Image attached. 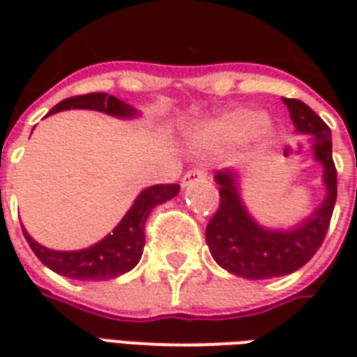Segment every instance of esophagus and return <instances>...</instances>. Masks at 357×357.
<instances>
[{
	"mask_svg": "<svg viewBox=\"0 0 357 357\" xmlns=\"http://www.w3.org/2000/svg\"><path fill=\"white\" fill-rule=\"evenodd\" d=\"M201 179H206V172L201 170V168H195V170L185 172V176L181 179V183L183 187L189 185V183H193V181H201Z\"/></svg>",
	"mask_w": 357,
	"mask_h": 357,
	"instance_id": "34e87169",
	"label": "esophagus"
}]
</instances>
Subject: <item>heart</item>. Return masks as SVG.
Instances as JSON below:
<instances>
[{"label": "heart", "instance_id": "1", "mask_svg": "<svg viewBox=\"0 0 357 357\" xmlns=\"http://www.w3.org/2000/svg\"><path fill=\"white\" fill-rule=\"evenodd\" d=\"M258 116L250 110H235L222 116L218 122L208 126L206 135L212 139H229V137H239L247 133L252 126H256Z\"/></svg>", "mask_w": 357, "mask_h": 357}]
</instances>
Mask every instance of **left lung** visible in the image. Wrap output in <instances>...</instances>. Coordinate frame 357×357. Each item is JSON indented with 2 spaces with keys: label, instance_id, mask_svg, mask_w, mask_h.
Listing matches in <instances>:
<instances>
[{
  "label": "left lung",
  "instance_id": "left-lung-1",
  "mask_svg": "<svg viewBox=\"0 0 357 357\" xmlns=\"http://www.w3.org/2000/svg\"><path fill=\"white\" fill-rule=\"evenodd\" d=\"M283 102L296 132L310 135L315 160L323 166L327 193L321 206L300 225L292 229H268L245 208L237 191V174L218 172L214 179L220 185V206L206 225V245L222 268L245 279L289 275L310 262L325 239L337 202V168L329 126L306 102L287 97Z\"/></svg>",
  "mask_w": 357,
  "mask_h": 357
}]
</instances>
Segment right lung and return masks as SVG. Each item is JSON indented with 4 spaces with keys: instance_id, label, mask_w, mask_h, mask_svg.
I'll return each instance as SVG.
<instances>
[{
    "instance_id": "obj_1",
    "label": "right lung",
    "mask_w": 357,
    "mask_h": 357,
    "mask_svg": "<svg viewBox=\"0 0 357 357\" xmlns=\"http://www.w3.org/2000/svg\"><path fill=\"white\" fill-rule=\"evenodd\" d=\"M68 109H89L99 110L105 114L118 118H132L137 110L128 102L120 101L109 93H88L68 97L50 110V114ZM47 114V116H50ZM179 193V185H153L141 191L139 197L133 201L132 208L126 212L122 222L109 233L105 239L95 243L93 247L82 250H51L36 243L26 229H22L24 239L28 241L34 255L40 258L43 266L53 269L59 275L80 279V281H107L122 275L137 266L145 247V222L151 210L170 201Z\"/></svg>"
}]
</instances>
